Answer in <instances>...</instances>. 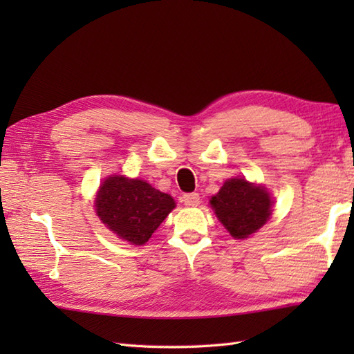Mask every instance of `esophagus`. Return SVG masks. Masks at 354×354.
<instances>
[{
  "instance_id": "esophagus-1",
  "label": "esophagus",
  "mask_w": 354,
  "mask_h": 354,
  "mask_svg": "<svg viewBox=\"0 0 354 354\" xmlns=\"http://www.w3.org/2000/svg\"><path fill=\"white\" fill-rule=\"evenodd\" d=\"M183 202H184V205H187V207L199 205V202H201L199 193H185L183 196Z\"/></svg>"
}]
</instances>
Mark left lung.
Returning a JSON list of instances; mask_svg holds the SVG:
<instances>
[{"instance_id": "8db88e82", "label": "left lung", "mask_w": 354, "mask_h": 354, "mask_svg": "<svg viewBox=\"0 0 354 354\" xmlns=\"http://www.w3.org/2000/svg\"><path fill=\"white\" fill-rule=\"evenodd\" d=\"M212 204L217 219L234 239H246L260 230L272 214V201L265 187L243 178L225 181Z\"/></svg>"}]
</instances>
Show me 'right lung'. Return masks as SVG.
Masks as SVG:
<instances>
[{
  "mask_svg": "<svg viewBox=\"0 0 354 354\" xmlns=\"http://www.w3.org/2000/svg\"><path fill=\"white\" fill-rule=\"evenodd\" d=\"M175 207L170 194L141 179L123 175L104 179L95 198V212L100 221L132 245H145Z\"/></svg>",
  "mask_w": 354,
  "mask_h": 354,
  "instance_id": "1",
  "label": "right lung"
}]
</instances>
